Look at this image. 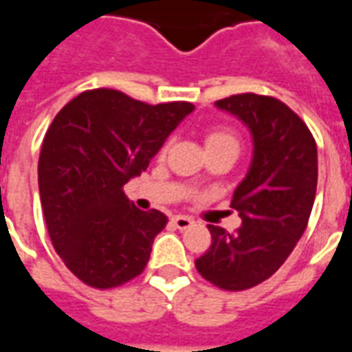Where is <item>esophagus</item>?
Returning <instances> with one entry per match:
<instances>
[{
	"mask_svg": "<svg viewBox=\"0 0 352 352\" xmlns=\"http://www.w3.org/2000/svg\"><path fill=\"white\" fill-rule=\"evenodd\" d=\"M171 222H173V224H175L179 230L190 228L192 224H194V221H192V219H188V217H183V214H179V217H173V219H171Z\"/></svg>",
	"mask_w": 352,
	"mask_h": 352,
	"instance_id": "esophagus-1",
	"label": "esophagus"
}]
</instances>
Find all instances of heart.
I'll use <instances>...</instances> for the list:
<instances>
[{
    "label": "heart",
    "instance_id": "heart-1",
    "mask_svg": "<svg viewBox=\"0 0 352 352\" xmlns=\"http://www.w3.org/2000/svg\"><path fill=\"white\" fill-rule=\"evenodd\" d=\"M166 146H164V151H166ZM206 148L207 153L221 151V148L239 151V138H237L236 131L230 130V128H211L206 133Z\"/></svg>",
    "mask_w": 352,
    "mask_h": 352
}]
</instances>
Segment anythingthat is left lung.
I'll use <instances>...</instances> for the list:
<instances>
[{"mask_svg": "<svg viewBox=\"0 0 352 352\" xmlns=\"http://www.w3.org/2000/svg\"><path fill=\"white\" fill-rule=\"evenodd\" d=\"M217 107L247 124L254 153L232 198L243 222L234 234L207 224L211 247L196 270L214 287L237 292L270 279L307 228L317 192V143L302 118L272 96L236 94Z\"/></svg>", "mask_w": 352, "mask_h": 352, "instance_id": "obj_1", "label": "left lung"}]
</instances>
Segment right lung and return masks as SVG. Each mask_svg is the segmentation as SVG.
Listing matches in <instances>:
<instances>
[{"label": "right lung", "mask_w": 352, "mask_h": 352, "mask_svg": "<svg viewBox=\"0 0 352 352\" xmlns=\"http://www.w3.org/2000/svg\"><path fill=\"white\" fill-rule=\"evenodd\" d=\"M192 111L188 101L151 105L96 88L54 116L39 154V196L50 241L85 285L107 290L143 273L168 217L138 209L124 184Z\"/></svg>", "instance_id": "add662e5"}]
</instances>
